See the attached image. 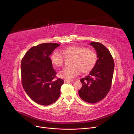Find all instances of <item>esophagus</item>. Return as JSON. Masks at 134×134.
Returning <instances> with one entry per match:
<instances>
[{"label":"esophagus","instance_id":"obj_1","mask_svg":"<svg viewBox=\"0 0 134 134\" xmlns=\"http://www.w3.org/2000/svg\"><path fill=\"white\" fill-rule=\"evenodd\" d=\"M73 81V80H66V79H65L64 80V82L65 83H68V82H70Z\"/></svg>","mask_w":134,"mask_h":134}]
</instances>
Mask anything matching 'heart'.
Wrapping results in <instances>:
<instances>
[{"label": "heart", "mask_w": 134, "mask_h": 134, "mask_svg": "<svg viewBox=\"0 0 134 134\" xmlns=\"http://www.w3.org/2000/svg\"><path fill=\"white\" fill-rule=\"evenodd\" d=\"M55 51L51 56L53 64L56 67L63 65L64 56H72L73 59L70 65L59 73L60 77L66 79H73L78 75L80 71L82 73H87L94 67L97 60L96 53L89 49L79 46H72L65 48L61 51Z\"/></svg>", "instance_id": "b5f03b06"}]
</instances>
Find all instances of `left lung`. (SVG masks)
I'll use <instances>...</instances> for the list:
<instances>
[{"instance_id":"1","label":"left lung","mask_w":134,"mask_h":134,"mask_svg":"<svg viewBox=\"0 0 134 134\" xmlns=\"http://www.w3.org/2000/svg\"><path fill=\"white\" fill-rule=\"evenodd\" d=\"M97 52V60L90 74L80 79L82 87L78 91L83 101L96 103L102 100L109 93L113 78L115 63L107 49L99 42H91Z\"/></svg>"}]
</instances>
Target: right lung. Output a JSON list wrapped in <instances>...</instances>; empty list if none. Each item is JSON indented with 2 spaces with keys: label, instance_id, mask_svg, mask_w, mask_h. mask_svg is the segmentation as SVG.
I'll list each match as a JSON object with an SVG mask.
<instances>
[{
  "label": "right lung",
  "instance_id": "add662e5",
  "mask_svg": "<svg viewBox=\"0 0 134 134\" xmlns=\"http://www.w3.org/2000/svg\"><path fill=\"white\" fill-rule=\"evenodd\" d=\"M60 44L42 43L28 51L21 61L22 84L31 99L42 105H51L60 96L62 79H55L56 72L53 68L49 55Z\"/></svg>",
  "mask_w": 134,
  "mask_h": 134
}]
</instances>
